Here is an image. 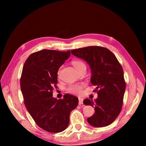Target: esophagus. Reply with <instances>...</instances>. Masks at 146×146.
Segmentation results:
<instances>
[{
	"label": "esophagus",
	"instance_id": "esophagus-1",
	"mask_svg": "<svg viewBox=\"0 0 146 146\" xmlns=\"http://www.w3.org/2000/svg\"><path fill=\"white\" fill-rule=\"evenodd\" d=\"M78 100H79V102H78V104H79V105L83 104V99L79 98H78Z\"/></svg>",
	"mask_w": 146,
	"mask_h": 146
}]
</instances>
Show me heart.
I'll return each mask as SVG.
<instances>
[{
  "label": "heart",
  "mask_w": 146,
  "mask_h": 146,
  "mask_svg": "<svg viewBox=\"0 0 146 146\" xmlns=\"http://www.w3.org/2000/svg\"><path fill=\"white\" fill-rule=\"evenodd\" d=\"M72 63L75 69H76L77 71L82 67H83V66H85V63H84L83 61L80 60L73 61ZM60 72V70H58V74H59ZM83 86V85H76V84H75V85H70L68 86L67 90L68 92H69L70 94H75V95L80 94L82 92Z\"/></svg>",
  "instance_id": "b5f03b06"
}]
</instances>
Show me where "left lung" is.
<instances>
[{"mask_svg":"<svg viewBox=\"0 0 146 146\" xmlns=\"http://www.w3.org/2000/svg\"><path fill=\"white\" fill-rule=\"evenodd\" d=\"M71 54L89 64L91 83L96 86L98 97L95 100L86 99L83 104L94 108L95 113L88 117L90 124L96 127L110 125L120 113L125 82L123 69L116 57L108 48L89 46L71 50Z\"/></svg>","mask_w":146,"mask_h":146,"instance_id":"8db88e82","label":"left lung"}]
</instances>
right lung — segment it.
<instances>
[{"instance_id":"add662e5","label":"right lung","mask_w":146,"mask_h":146,"mask_svg":"<svg viewBox=\"0 0 146 146\" xmlns=\"http://www.w3.org/2000/svg\"><path fill=\"white\" fill-rule=\"evenodd\" d=\"M70 52L42 50L31 54L23 66L21 89L24 104L36 124L50 133L64 131L70 113L78 104L77 97L66 94L63 99L53 98L58 71Z\"/></svg>"}]
</instances>
